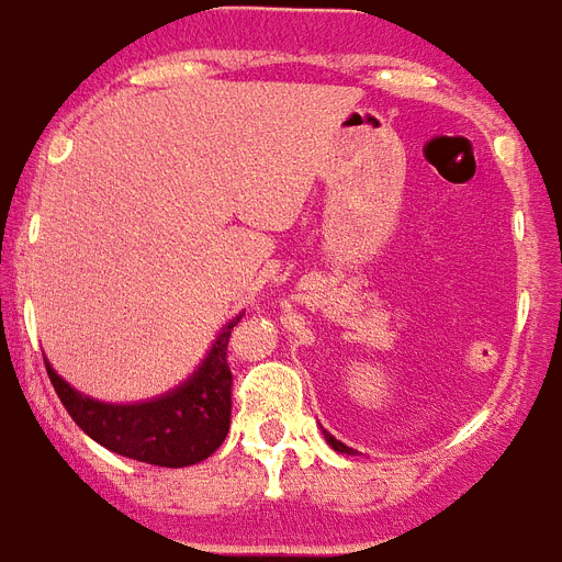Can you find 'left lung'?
Segmentation results:
<instances>
[{
	"mask_svg": "<svg viewBox=\"0 0 562 562\" xmlns=\"http://www.w3.org/2000/svg\"><path fill=\"white\" fill-rule=\"evenodd\" d=\"M323 436H326V441H328V445H331V447H335L337 453H355L352 447H346L344 441H337L335 436H331V432H326V430H323Z\"/></svg>",
	"mask_w": 562,
	"mask_h": 562,
	"instance_id": "1",
	"label": "left lung"
}]
</instances>
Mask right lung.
I'll return each instance as SVG.
<instances>
[{"label": "right lung", "instance_id": "1", "mask_svg": "<svg viewBox=\"0 0 562 562\" xmlns=\"http://www.w3.org/2000/svg\"><path fill=\"white\" fill-rule=\"evenodd\" d=\"M239 323H227L202 360V367L172 392L144 404H103L71 390L45 360L48 378L63 407L86 436L106 450L158 468H187L218 450L231 430V386L227 337Z\"/></svg>", "mask_w": 562, "mask_h": 562}]
</instances>
